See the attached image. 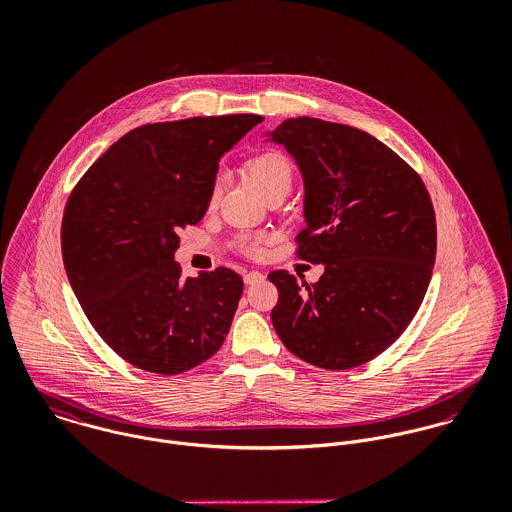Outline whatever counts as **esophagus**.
<instances>
[{
  "label": "esophagus",
  "instance_id": "34e87169",
  "mask_svg": "<svg viewBox=\"0 0 512 512\" xmlns=\"http://www.w3.org/2000/svg\"><path fill=\"white\" fill-rule=\"evenodd\" d=\"M260 280H264V274L262 272H258V270H252V272H246L244 274V284H256V282H260Z\"/></svg>",
  "mask_w": 512,
  "mask_h": 512
}]
</instances>
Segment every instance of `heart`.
<instances>
[{
	"label": "heart",
	"mask_w": 512,
	"mask_h": 512,
	"mask_svg": "<svg viewBox=\"0 0 512 512\" xmlns=\"http://www.w3.org/2000/svg\"><path fill=\"white\" fill-rule=\"evenodd\" d=\"M246 175L252 181V185L268 199L272 195H284L292 189L293 183V165L290 157L278 149H264L254 153L246 163H244ZM220 193H222V183L220 177H215L211 187H209V197H207V207L215 209L219 205ZM270 240L266 232H242L236 236V248L250 256L256 258L262 254L264 244Z\"/></svg>",
	"instance_id": "heart-1"
}]
</instances>
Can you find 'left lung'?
Instances as JSON below:
<instances>
[{"instance_id":"1","label":"left lung","mask_w":512,"mask_h":512,"mask_svg":"<svg viewBox=\"0 0 512 512\" xmlns=\"http://www.w3.org/2000/svg\"><path fill=\"white\" fill-rule=\"evenodd\" d=\"M305 181L295 256L323 264L315 284L286 270L272 323L295 357L327 370L365 365L410 325L432 280L436 213L422 177L363 130L292 118L272 134Z\"/></svg>"}]
</instances>
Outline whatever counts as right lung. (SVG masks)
<instances>
[{"label": "right lung", "instance_id": "add662e5", "mask_svg": "<svg viewBox=\"0 0 512 512\" xmlns=\"http://www.w3.org/2000/svg\"><path fill=\"white\" fill-rule=\"evenodd\" d=\"M264 118L147 124L102 153L65 205L61 248L84 315L126 363L181 374L224 343L242 278L219 266L181 278L179 228L207 213L220 155Z\"/></svg>", "mask_w": 512, "mask_h": 512}]
</instances>
